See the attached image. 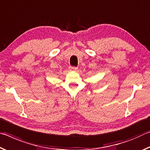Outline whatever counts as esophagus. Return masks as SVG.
Instances as JSON below:
<instances>
[{"label":"esophagus","instance_id":"34e87169","mask_svg":"<svg viewBox=\"0 0 150 150\" xmlns=\"http://www.w3.org/2000/svg\"><path fill=\"white\" fill-rule=\"evenodd\" d=\"M76 70H77V68H76V67H70V71H76Z\"/></svg>","mask_w":150,"mask_h":150}]
</instances>
